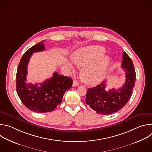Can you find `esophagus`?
I'll return each mask as SVG.
<instances>
[{
  "instance_id": "34e87169",
  "label": "esophagus",
  "mask_w": 152,
  "mask_h": 152,
  "mask_svg": "<svg viewBox=\"0 0 152 152\" xmlns=\"http://www.w3.org/2000/svg\"><path fill=\"white\" fill-rule=\"evenodd\" d=\"M79 85V83L77 80H73V86H78Z\"/></svg>"
}]
</instances>
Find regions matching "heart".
Returning a JSON list of instances; mask_svg holds the SVG:
<instances>
[{
	"instance_id": "1",
	"label": "heart",
	"mask_w": 152,
	"mask_h": 152,
	"mask_svg": "<svg viewBox=\"0 0 152 152\" xmlns=\"http://www.w3.org/2000/svg\"><path fill=\"white\" fill-rule=\"evenodd\" d=\"M104 52L103 47L97 46L80 49L73 55V62L77 66L83 68L82 77L86 84L97 85L105 77L111 59L107 56L98 58ZM69 65L72 71L75 72V67L70 62Z\"/></svg>"
}]
</instances>
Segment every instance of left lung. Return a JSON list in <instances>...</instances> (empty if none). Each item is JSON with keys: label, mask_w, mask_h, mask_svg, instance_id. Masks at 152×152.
<instances>
[{"label": "left lung", "mask_w": 152, "mask_h": 152, "mask_svg": "<svg viewBox=\"0 0 152 152\" xmlns=\"http://www.w3.org/2000/svg\"><path fill=\"white\" fill-rule=\"evenodd\" d=\"M121 67L126 72V82L121 88L106 89V82L90 88L86 96V103L97 114H111L118 112L129 100L132 94L136 79L135 70L132 59L126 52L123 53Z\"/></svg>", "instance_id": "1"}]
</instances>
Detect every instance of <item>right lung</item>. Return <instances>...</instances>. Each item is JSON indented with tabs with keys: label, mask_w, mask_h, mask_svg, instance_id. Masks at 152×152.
Here are the masks:
<instances>
[{
	"label": "right lung",
	"mask_w": 152,
	"mask_h": 152,
	"mask_svg": "<svg viewBox=\"0 0 152 152\" xmlns=\"http://www.w3.org/2000/svg\"><path fill=\"white\" fill-rule=\"evenodd\" d=\"M44 41L38 42L23 55L16 75V90L23 104L32 111L45 113L53 111L62 100L66 91L71 88L73 80L55 72L52 77L42 83L26 82L28 65L33 53L45 50ZM40 84V86L38 85Z\"/></svg>",
	"instance_id": "right-lung-1"
}]
</instances>
